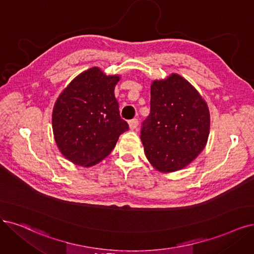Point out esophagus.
<instances>
[{"label": "esophagus", "instance_id": "esophagus-1", "mask_svg": "<svg viewBox=\"0 0 254 254\" xmlns=\"http://www.w3.org/2000/svg\"><path fill=\"white\" fill-rule=\"evenodd\" d=\"M128 127H129L130 129L137 128V127H138V120H137V119L129 120V121H128Z\"/></svg>", "mask_w": 254, "mask_h": 254}]
</instances>
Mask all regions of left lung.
<instances>
[{
  "label": "left lung",
  "instance_id": "obj_1",
  "mask_svg": "<svg viewBox=\"0 0 254 254\" xmlns=\"http://www.w3.org/2000/svg\"><path fill=\"white\" fill-rule=\"evenodd\" d=\"M207 103L190 82L173 73L151 84V113L143 121L141 141L147 160L161 173L180 171L207 143Z\"/></svg>",
  "mask_w": 254,
  "mask_h": 254
}]
</instances>
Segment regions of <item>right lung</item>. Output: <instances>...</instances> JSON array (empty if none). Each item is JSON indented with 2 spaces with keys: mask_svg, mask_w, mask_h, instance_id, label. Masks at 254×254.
<instances>
[{
  "mask_svg": "<svg viewBox=\"0 0 254 254\" xmlns=\"http://www.w3.org/2000/svg\"><path fill=\"white\" fill-rule=\"evenodd\" d=\"M120 75L93 67L77 75L56 99L52 129L56 145L72 163L90 167L103 160L128 129L120 118L114 89Z\"/></svg>",
  "mask_w": 254,
  "mask_h": 254,
  "instance_id": "obj_1",
  "label": "right lung"
}]
</instances>
